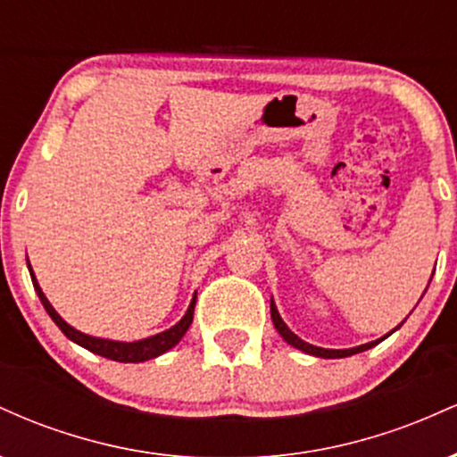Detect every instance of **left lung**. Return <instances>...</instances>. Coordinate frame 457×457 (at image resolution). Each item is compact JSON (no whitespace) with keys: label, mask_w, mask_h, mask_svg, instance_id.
<instances>
[{"label":"left lung","mask_w":457,"mask_h":457,"mask_svg":"<svg viewBox=\"0 0 457 457\" xmlns=\"http://www.w3.org/2000/svg\"><path fill=\"white\" fill-rule=\"evenodd\" d=\"M270 316H272V324H275V328L279 330V335L283 339H286L287 344L290 345H295V348H298V350H303V353H307V354H313V356H322V359H342V356H350V354H356V353H363V350H370L371 345H376L378 342H382V339L386 337H382V339H376V342H371V344H363V345H356V348H348V350H327V348H318V345H312V344H307V342H303V339H298L295 333H292L290 328L286 327V322H283L281 320V316H279V312H277V307H275V303L270 301ZM393 333V330H391ZM389 333V335H391Z\"/></svg>","instance_id":"1"}]
</instances>
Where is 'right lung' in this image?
<instances>
[{"instance_id":"right-lung-1","label":"right lung","mask_w":457,"mask_h":457,"mask_svg":"<svg viewBox=\"0 0 457 457\" xmlns=\"http://www.w3.org/2000/svg\"><path fill=\"white\" fill-rule=\"evenodd\" d=\"M29 275H31V283H34L36 292H38L40 303H43L45 309H46V313H49L51 320H54L57 327L62 328V333H64L68 339H72L75 344L83 345V348H87L94 354H101V356H104V359H112V361H120V363H141V361L154 359V356L167 353V350L174 348V345L180 342L182 335L187 333V328L191 327V322H193V309H195V298H193L191 305H188V312L185 313V318H182L180 322L176 324V327H171L170 330H162V333L154 335V337L141 339V342H133V344L109 342V339L90 337V335H83L72 327H68L64 320L57 316L55 309L51 307V303L46 301L43 290H40L38 281H36L34 272H31V266H29Z\"/></svg>"}]
</instances>
